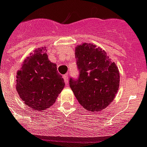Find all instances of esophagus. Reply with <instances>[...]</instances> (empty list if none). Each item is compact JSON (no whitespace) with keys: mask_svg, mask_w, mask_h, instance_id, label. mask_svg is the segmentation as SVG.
<instances>
[{"mask_svg":"<svg viewBox=\"0 0 147 147\" xmlns=\"http://www.w3.org/2000/svg\"><path fill=\"white\" fill-rule=\"evenodd\" d=\"M63 80H64V82H65V84H68V74H67L65 75H63Z\"/></svg>","mask_w":147,"mask_h":147,"instance_id":"34e87169","label":"esophagus"}]
</instances>
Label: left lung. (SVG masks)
<instances>
[{
    "label": "left lung",
    "instance_id": "1",
    "mask_svg": "<svg viewBox=\"0 0 147 147\" xmlns=\"http://www.w3.org/2000/svg\"><path fill=\"white\" fill-rule=\"evenodd\" d=\"M79 77L70 79V86L80 104L98 112L112 103L119 89L120 73L106 51L93 44L76 47Z\"/></svg>",
    "mask_w": 147,
    "mask_h": 147
}]
</instances>
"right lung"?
<instances>
[{"label":"right lung","mask_w":147,"mask_h":147,"mask_svg":"<svg viewBox=\"0 0 147 147\" xmlns=\"http://www.w3.org/2000/svg\"><path fill=\"white\" fill-rule=\"evenodd\" d=\"M46 51L44 47L36 49L17 73L19 96L26 105L38 111L53 105L65 85L57 64L49 61Z\"/></svg>","instance_id":"obj_1"}]
</instances>
